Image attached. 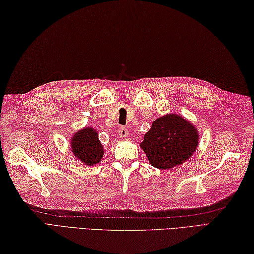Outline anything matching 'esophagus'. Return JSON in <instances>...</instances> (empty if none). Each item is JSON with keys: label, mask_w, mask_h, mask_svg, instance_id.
Here are the masks:
<instances>
[{"label": "esophagus", "mask_w": 254, "mask_h": 254, "mask_svg": "<svg viewBox=\"0 0 254 254\" xmlns=\"http://www.w3.org/2000/svg\"><path fill=\"white\" fill-rule=\"evenodd\" d=\"M118 132H119V135L121 137H127L128 135V128L126 127H120L118 128Z\"/></svg>", "instance_id": "34e87169"}]
</instances>
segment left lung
Returning <instances> with one entry per match:
<instances>
[{
	"instance_id": "1",
	"label": "left lung",
	"mask_w": 254,
	"mask_h": 254,
	"mask_svg": "<svg viewBox=\"0 0 254 254\" xmlns=\"http://www.w3.org/2000/svg\"><path fill=\"white\" fill-rule=\"evenodd\" d=\"M196 128L176 115L158 118L144 135L142 149L155 168L170 169L189 159L196 150Z\"/></svg>"
}]
</instances>
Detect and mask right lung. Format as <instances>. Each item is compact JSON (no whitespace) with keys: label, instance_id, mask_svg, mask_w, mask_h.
Masks as SVG:
<instances>
[{"label":"right lung","instance_id":"obj_1","mask_svg":"<svg viewBox=\"0 0 254 254\" xmlns=\"http://www.w3.org/2000/svg\"><path fill=\"white\" fill-rule=\"evenodd\" d=\"M71 147L74 155L88 166L98 164L104 155V147L101 146L98 133L91 127H85L75 134Z\"/></svg>","mask_w":254,"mask_h":254}]
</instances>
